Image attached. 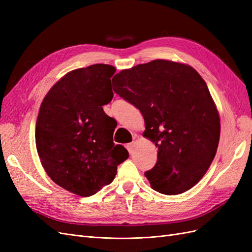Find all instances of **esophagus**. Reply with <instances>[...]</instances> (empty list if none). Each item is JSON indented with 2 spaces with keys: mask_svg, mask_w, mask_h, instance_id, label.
I'll return each mask as SVG.
<instances>
[{
  "mask_svg": "<svg viewBox=\"0 0 252 252\" xmlns=\"http://www.w3.org/2000/svg\"><path fill=\"white\" fill-rule=\"evenodd\" d=\"M134 145H135V143H134V142H131V143H128V144L126 145V148L128 149V151H129V154H132V152H133V149H134Z\"/></svg>",
  "mask_w": 252,
  "mask_h": 252,
  "instance_id": "1",
  "label": "esophagus"
}]
</instances>
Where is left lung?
<instances>
[{"label":"left lung","instance_id":"left-lung-1","mask_svg":"<svg viewBox=\"0 0 252 252\" xmlns=\"http://www.w3.org/2000/svg\"><path fill=\"white\" fill-rule=\"evenodd\" d=\"M113 90L144 117L143 135L158 148L145 177L167 195L192 188L216 157L220 117L209 89L191 66L167 60L136 65L114 75Z\"/></svg>","mask_w":252,"mask_h":252}]
</instances>
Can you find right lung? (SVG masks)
I'll return each instance as SVG.
<instances>
[{
	"label": "right lung",
	"mask_w": 252,
	"mask_h": 252,
	"mask_svg": "<svg viewBox=\"0 0 252 252\" xmlns=\"http://www.w3.org/2000/svg\"><path fill=\"white\" fill-rule=\"evenodd\" d=\"M114 72L107 64L68 72L48 91L37 116L35 144L45 171L81 196L109 185L129 157L122 145H114L117 122L103 110L113 97Z\"/></svg>",
	"instance_id": "1"
}]
</instances>
